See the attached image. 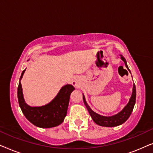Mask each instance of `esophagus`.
Listing matches in <instances>:
<instances>
[{
	"instance_id": "1",
	"label": "esophagus",
	"mask_w": 153,
	"mask_h": 153,
	"mask_svg": "<svg viewBox=\"0 0 153 153\" xmlns=\"http://www.w3.org/2000/svg\"><path fill=\"white\" fill-rule=\"evenodd\" d=\"M72 84L75 88H79V86H80V84H79V82L78 80H74L72 82Z\"/></svg>"
}]
</instances>
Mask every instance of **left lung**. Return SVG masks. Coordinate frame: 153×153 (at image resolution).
<instances>
[{
  "label": "left lung",
  "instance_id": "8db88e82",
  "mask_svg": "<svg viewBox=\"0 0 153 153\" xmlns=\"http://www.w3.org/2000/svg\"><path fill=\"white\" fill-rule=\"evenodd\" d=\"M120 56L121 60H123V62H125V67H126L127 70H128L129 71V72H130V70H129L128 66H127V62L125 58L123 57L122 55ZM83 100L85 106H86L88 111L90 115H91L92 119H93V121L96 123V124L102 127H116L118 126V125H122L123 123H124L125 121L129 118L131 112H132L134 106L136 102V87L134 83L132 93H131V97L129 100V102L127 103V105L123 108L122 111H120V112L118 113L117 114L114 115V116H104L97 114V113L93 111L91 108V107H90L88 104H87L86 101H85L84 95H83Z\"/></svg>",
  "mask_w": 153,
  "mask_h": 153
}]
</instances>
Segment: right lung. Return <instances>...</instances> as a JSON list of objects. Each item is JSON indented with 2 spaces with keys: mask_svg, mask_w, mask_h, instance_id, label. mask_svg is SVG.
<instances>
[{
  "mask_svg": "<svg viewBox=\"0 0 153 153\" xmlns=\"http://www.w3.org/2000/svg\"><path fill=\"white\" fill-rule=\"evenodd\" d=\"M25 71L26 69L21 75L17 89L19 104L25 117L32 124L41 128H51L61 124L67 115L70 94L74 90V86L65 85L49 103L40 106H30L25 102L21 83Z\"/></svg>",
  "mask_w": 153,
  "mask_h": 153,
  "instance_id": "obj_1",
  "label": "right lung"
}]
</instances>
